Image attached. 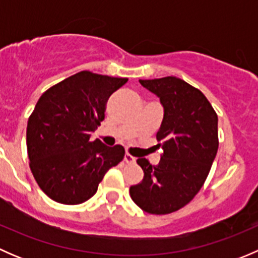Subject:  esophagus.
I'll use <instances>...</instances> for the list:
<instances>
[{
	"instance_id": "34e87169",
	"label": "esophagus",
	"mask_w": 258,
	"mask_h": 258,
	"mask_svg": "<svg viewBox=\"0 0 258 258\" xmlns=\"http://www.w3.org/2000/svg\"><path fill=\"white\" fill-rule=\"evenodd\" d=\"M123 160H124V162H126V163H134L135 161H136V158H135L132 155H130V153H126V155H124V157H123Z\"/></svg>"
}]
</instances>
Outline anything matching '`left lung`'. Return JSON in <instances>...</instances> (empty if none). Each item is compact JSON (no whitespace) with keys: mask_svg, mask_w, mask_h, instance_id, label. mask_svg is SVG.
<instances>
[{"mask_svg":"<svg viewBox=\"0 0 258 258\" xmlns=\"http://www.w3.org/2000/svg\"><path fill=\"white\" fill-rule=\"evenodd\" d=\"M140 83L163 106L156 135L163 153L156 166L146 158L137 160L145 176L130 187V195L145 212L167 215L192 201L209 176L218 150L217 113L199 88L177 77Z\"/></svg>","mask_w":258,"mask_h":258,"instance_id":"left-lung-1","label":"left lung"}]
</instances>
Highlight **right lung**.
<instances>
[{
    "mask_svg": "<svg viewBox=\"0 0 258 258\" xmlns=\"http://www.w3.org/2000/svg\"><path fill=\"white\" fill-rule=\"evenodd\" d=\"M127 79L81 71L42 93L26 132L30 168L53 201L79 205L96 194L105 173L117 166L124 148L90 141L105 119L106 103Z\"/></svg>",
    "mask_w": 258,
    "mask_h": 258,
    "instance_id": "right-lung-1",
    "label": "right lung"
}]
</instances>
